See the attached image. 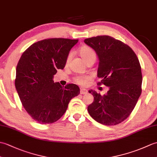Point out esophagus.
Returning a JSON list of instances; mask_svg holds the SVG:
<instances>
[{
	"mask_svg": "<svg viewBox=\"0 0 157 157\" xmlns=\"http://www.w3.org/2000/svg\"><path fill=\"white\" fill-rule=\"evenodd\" d=\"M88 93V91H87V90H86V89H81L80 90V94H86Z\"/></svg>",
	"mask_w": 157,
	"mask_h": 157,
	"instance_id": "1",
	"label": "esophagus"
}]
</instances>
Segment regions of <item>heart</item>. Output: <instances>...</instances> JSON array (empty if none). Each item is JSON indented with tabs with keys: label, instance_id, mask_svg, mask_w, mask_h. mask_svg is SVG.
Masks as SVG:
<instances>
[{
	"label": "heart",
	"instance_id": "heart-1",
	"mask_svg": "<svg viewBox=\"0 0 157 157\" xmlns=\"http://www.w3.org/2000/svg\"><path fill=\"white\" fill-rule=\"evenodd\" d=\"M79 54L81 56V57L84 61L87 63L88 61H90V60H94L96 59V52L92 48L88 46H83L79 48ZM71 59V55H69L67 57L66 63H68ZM90 79L89 77H82V76H77L74 78V81L77 84L79 85L84 86L87 84Z\"/></svg>",
	"mask_w": 157,
	"mask_h": 157
}]
</instances>
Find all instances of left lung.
Segmentation results:
<instances>
[{
    "label": "left lung",
    "instance_id": "left-lung-1",
    "mask_svg": "<svg viewBox=\"0 0 157 157\" xmlns=\"http://www.w3.org/2000/svg\"><path fill=\"white\" fill-rule=\"evenodd\" d=\"M94 50L99 64L98 85L108 86L106 94L90 90L94 102L88 106L90 115L105 125H115L128 117L142 92V75L139 60L128 45L109 36L84 40Z\"/></svg>",
    "mask_w": 157,
    "mask_h": 157
}]
</instances>
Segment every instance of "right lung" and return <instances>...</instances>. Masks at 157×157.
I'll return each instance as SVG.
<instances>
[{
  "instance_id": "right-lung-1",
  "label": "right lung",
  "mask_w": 157,
  "mask_h": 157,
  "mask_svg": "<svg viewBox=\"0 0 157 157\" xmlns=\"http://www.w3.org/2000/svg\"><path fill=\"white\" fill-rule=\"evenodd\" d=\"M78 40L49 38L32 44L23 52L16 68L15 85L22 105L40 124L57 121L69 101L79 94L74 84L65 87L54 83L57 69L66 64L70 50Z\"/></svg>"
}]
</instances>
